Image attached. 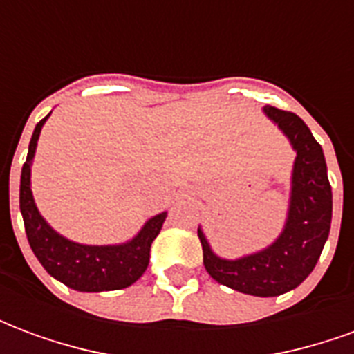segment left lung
<instances>
[{
  "label": "left lung",
  "instance_id": "left-lung-1",
  "mask_svg": "<svg viewBox=\"0 0 354 354\" xmlns=\"http://www.w3.org/2000/svg\"><path fill=\"white\" fill-rule=\"evenodd\" d=\"M263 113L296 151L281 235L258 252L227 260L212 250L201 225L197 233L205 269L216 282L250 296L274 297L297 288L317 266L332 223V187L322 147L309 127L296 113L273 106H266Z\"/></svg>",
  "mask_w": 354,
  "mask_h": 354
}]
</instances>
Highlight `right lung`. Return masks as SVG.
Here are the masks:
<instances>
[{
	"label": "right lung",
	"instance_id": "obj_1",
	"mask_svg": "<svg viewBox=\"0 0 354 354\" xmlns=\"http://www.w3.org/2000/svg\"><path fill=\"white\" fill-rule=\"evenodd\" d=\"M49 115L35 124L20 174V214L28 243L45 271L68 288L77 292L127 288L147 269L149 248L167 220V212L151 216L134 237L119 245H81L53 230L39 212L32 193V162L43 124Z\"/></svg>",
	"mask_w": 354,
	"mask_h": 354
}]
</instances>
